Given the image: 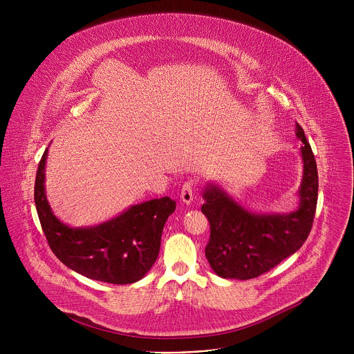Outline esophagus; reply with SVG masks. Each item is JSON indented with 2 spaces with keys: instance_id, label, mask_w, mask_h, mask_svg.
<instances>
[{
  "instance_id": "1",
  "label": "esophagus",
  "mask_w": 354,
  "mask_h": 354,
  "mask_svg": "<svg viewBox=\"0 0 354 354\" xmlns=\"http://www.w3.org/2000/svg\"><path fill=\"white\" fill-rule=\"evenodd\" d=\"M194 182L193 180H187L185 182V185L182 186V192H180V200L186 205H190L193 201V194H194Z\"/></svg>"
}]
</instances>
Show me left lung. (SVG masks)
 <instances>
[{"instance_id": "1", "label": "left lung", "mask_w": 354, "mask_h": 354, "mask_svg": "<svg viewBox=\"0 0 354 354\" xmlns=\"http://www.w3.org/2000/svg\"><path fill=\"white\" fill-rule=\"evenodd\" d=\"M295 136L302 141L304 164L299 205L287 214H257L245 210L216 185L203 190L201 212L210 223L206 258L223 279L248 280L258 277L302 246L308 238L318 200V171L304 130L295 123Z\"/></svg>"}]
</instances>
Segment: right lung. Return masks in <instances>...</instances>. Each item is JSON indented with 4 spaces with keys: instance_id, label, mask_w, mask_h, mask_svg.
<instances>
[{
    "instance_id": "1",
    "label": "right lung",
    "mask_w": 354,
    "mask_h": 354,
    "mask_svg": "<svg viewBox=\"0 0 354 354\" xmlns=\"http://www.w3.org/2000/svg\"><path fill=\"white\" fill-rule=\"evenodd\" d=\"M46 160L47 149L37 167L35 205L53 254L67 268L92 280L130 284L142 279L158 258L162 230L176 209L175 200L153 198L102 224L68 227L53 214L46 198Z\"/></svg>"
}]
</instances>
